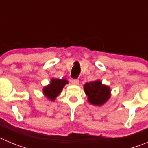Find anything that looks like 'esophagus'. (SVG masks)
<instances>
[{"mask_svg": "<svg viewBox=\"0 0 148 148\" xmlns=\"http://www.w3.org/2000/svg\"><path fill=\"white\" fill-rule=\"evenodd\" d=\"M71 83L74 85H78V84H79V80L78 79H73L71 81Z\"/></svg>", "mask_w": 148, "mask_h": 148, "instance_id": "34e87169", "label": "esophagus"}]
</instances>
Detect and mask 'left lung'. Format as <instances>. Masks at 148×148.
<instances>
[{
  "mask_svg": "<svg viewBox=\"0 0 148 148\" xmlns=\"http://www.w3.org/2000/svg\"><path fill=\"white\" fill-rule=\"evenodd\" d=\"M87 100L91 104L101 106L105 104L110 98V88L103 84L100 80L87 82L84 85Z\"/></svg>",
  "mask_w": 148,
  "mask_h": 148,
  "instance_id": "8db88e82",
  "label": "left lung"
}]
</instances>
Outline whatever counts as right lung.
<instances>
[{
	"instance_id": "obj_1",
	"label": "right lung",
	"mask_w": 148,
	"mask_h": 148,
	"mask_svg": "<svg viewBox=\"0 0 148 148\" xmlns=\"http://www.w3.org/2000/svg\"><path fill=\"white\" fill-rule=\"evenodd\" d=\"M69 82L66 79H58L53 78L51 79L50 83L43 88V93L45 97L53 101L61 93L64 87Z\"/></svg>"
}]
</instances>
